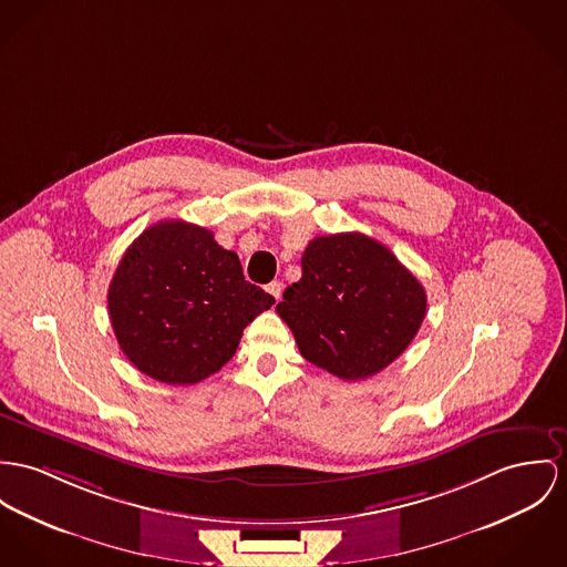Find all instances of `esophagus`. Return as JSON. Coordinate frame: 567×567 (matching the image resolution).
<instances>
[{"label": "esophagus", "mask_w": 567, "mask_h": 567, "mask_svg": "<svg viewBox=\"0 0 567 567\" xmlns=\"http://www.w3.org/2000/svg\"><path fill=\"white\" fill-rule=\"evenodd\" d=\"M267 293L278 302L280 296H282V285H280V282H269V285H267Z\"/></svg>", "instance_id": "34e87169"}]
</instances>
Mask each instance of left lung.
Here are the masks:
<instances>
[{"mask_svg": "<svg viewBox=\"0 0 567 567\" xmlns=\"http://www.w3.org/2000/svg\"><path fill=\"white\" fill-rule=\"evenodd\" d=\"M308 362L341 380H367L416 337L427 296L391 250L362 233L315 237L302 278L276 306Z\"/></svg>", "mask_w": 567, "mask_h": 567, "instance_id": "8db88e82", "label": "left lung"}]
</instances>
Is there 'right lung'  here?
<instances>
[{"label": "right lung", "mask_w": 567, "mask_h": 567, "mask_svg": "<svg viewBox=\"0 0 567 567\" xmlns=\"http://www.w3.org/2000/svg\"><path fill=\"white\" fill-rule=\"evenodd\" d=\"M276 300L244 278L239 257L214 233L164 219L118 262L107 308L125 355L144 375L187 386L219 371L244 328Z\"/></svg>", "instance_id": "obj_1"}]
</instances>
